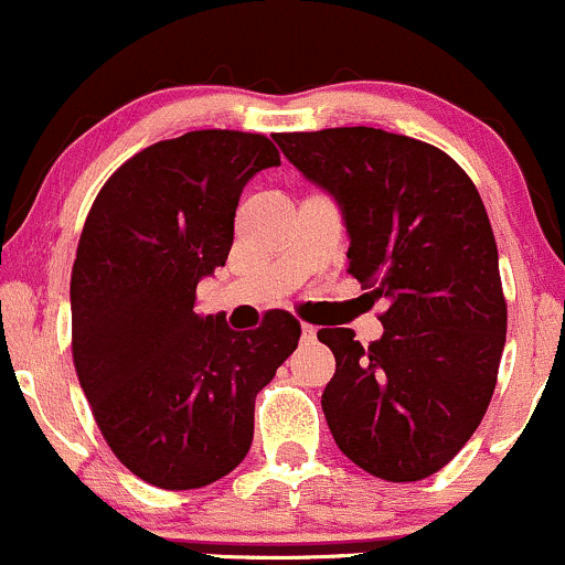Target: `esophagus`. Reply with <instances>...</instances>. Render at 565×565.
Returning <instances> with one entry per match:
<instances>
[{
  "instance_id": "obj_1",
  "label": "esophagus",
  "mask_w": 565,
  "mask_h": 565,
  "mask_svg": "<svg viewBox=\"0 0 565 565\" xmlns=\"http://www.w3.org/2000/svg\"><path fill=\"white\" fill-rule=\"evenodd\" d=\"M315 337H318L315 326H301V342H315Z\"/></svg>"
}]
</instances>
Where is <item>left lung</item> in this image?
<instances>
[{
    "mask_svg": "<svg viewBox=\"0 0 565 565\" xmlns=\"http://www.w3.org/2000/svg\"><path fill=\"white\" fill-rule=\"evenodd\" d=\"M326 188L350 234V275L387 299L382 337L320 329L337 358L323 391L333 441L387 482H417L471 439L507 342L499 250L469 174L434 145L369 126L275 135Z\"/></svg>",
    "mask_w": 565,
    "mask_h": 565,
    "instance_id": "obj_1",
    "label": "left lung"
}]
</instances>
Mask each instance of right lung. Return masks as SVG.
Listing matches in <instances>:
<instances>
[{"mask_svg": "<svg viewBox=\"0 0 565 565\" xmlns=\"http://www.w3.org/2000/svg\"><path fill=\"white\" fill-rule=\"evenodd\" d=\"M280 167L264 135L204 129L139 150L102 185L72 266V361L115 458L163 490L226 477L253 441L256 396L296 350L294 315L232 331L193 312L226 264L242 188Z\"/></svg>", "mask_w": 565, "mask_h": 565, "instance_id": "add662e5", "label": "right lung"}]
</instances>
